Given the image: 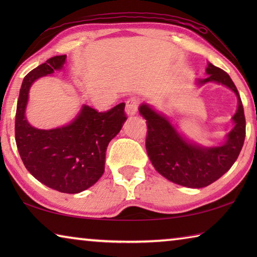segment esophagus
Instances as JSON below:
<instances>
[{"label":"esophagus","instance_id":"esophagus-1","mask_svg":"<svg viewBox=\"0 0 257 257\" xmlns=\"http://www.w3.org/2000/svg\"><path fill=\"white\" fill-rule=\"evenodd\" d=\"M139 105V98L137 97H130L127 102H125V112L128 114L133 115L137 112V108Z\"/></svg>","mask_w":257,"mask_h":257}]
</instances>
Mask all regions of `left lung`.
Returning <instances> with one entry per match:
<instances>
[{
	"mask_svg": "<svg viewBox=\"0 0 257 257\" xmlns=\"http://www.w3.org/2000/svg\"><path fill=\"white\" fill-rule=\"evenodd\" d=\"M208 77L201 84L216 81L228 86L238 97V108L233 115L234 128L228 134L222 146L204 149L187 143L170 122L154 110L143 104L139 112L147 124L146 151L152 164L160 175L175 184L202 188L222 177L236 162L246 136V120L240 96L231 78L222 69L208 63Z\"/></svg>",
	"mask_w": 257,
	"mask_h": 257,
	"instance_id": "obj_1",
	"label": "left lung"
}]
</instances>
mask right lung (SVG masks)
<instances>
[{"label":"right lung","mask_w":257,"mask_h":257,"mask_svg":"<svg viewBox=\"0 0 257 257\" xmlns=\"http://www.w3.org/2000/svg\"><path fill=\"white\" fill-rule=\"evenodd\" d=\"M67 55H56L24 78L17 103L15 134L25 167L42 184L61 193L77 194L93 186L104 172L108 143L120 132L127 115L124 103L105 112L84 106L70 124L36 129L25 118L28 92L42 76L59 70Z\"/></svg>","instance_id":"right-lung-1"}]
</instances>
